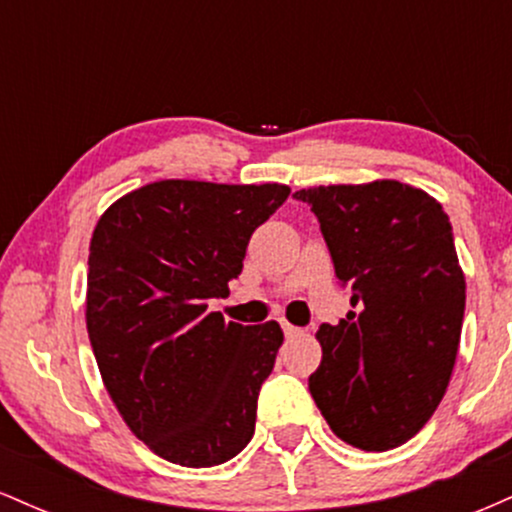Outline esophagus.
<instances>
[{"label": "esophagus", "instance_id": "esophagus-1", "mask_svg": "<svg viewBox=\"0 0 512 512\" xmlns=\"http://www.w3.org/2000/svg\"><path fill=\"white\" fill-rule=\"evenodd\" d=\"M281 330H284V334H286V337H289V339H291V337H298V334H301V330H298V327H293L291 322H286V320L281 322Z\"/></svg>", "mask_w": 512, "mask_h": 512}]
</instances>
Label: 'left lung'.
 I'll return each instance as SVG.
<instances>
[{"instance_id": "1", "label": "left lung", "mask_w": 512, "mask_h": 512, "mask_svg": "<svg viewBox=\"0 0 512 512\" xmlns=\"http://www.w3.org/2000/svg\"><path fill=\"white\" fill-rule=\"evenodd\" d=\"M293 197L315 211L356 308L317 330L322 361L310 395L344 443L397 448L438 409L460 346L464 274L448 214L397 180L320 185Z\"/></svg>"}]
</instances>
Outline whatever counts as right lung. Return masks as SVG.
Wrapping results in <instances>:
<instances>
[{"label":"right lung","mask_w":512,"mask_h":512,"mask_svg":"<svg viewBox=\"0 0 512 512\" xmlns=\"http://www.w3.org/2000/svg\"><path fill=\"white\" fill-rule=\"evenodd\" d=\"M291 187L161 180L120 197L88 252L86 327L129 431L163 460L214 467L255 433L284 332L209 313Z\"/></svg>","instance_id":"add662e5"}]
</instances>
